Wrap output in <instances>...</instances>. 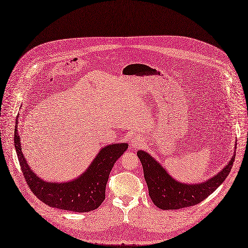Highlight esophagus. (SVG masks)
<instances>
[{"label": "esophagus", "mask_w": 248, "mask_h": 248, "mask_svg": "<svg viewBox=\"0 0 248 248\" xmlns=\"http://www.w3.org/2000/svg\"><path fill=\"white\" fill-rule=\"evenodd\" d=\"M142 144H143V140L140 139V138H137V137L134 138L131 141V146L133 148H138L140 146H142Z\"/></svg>", "instance_id": "1"}]
</instances>
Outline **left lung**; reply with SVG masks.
Listing matches in <instances>:
<instances>
[{"mask_svg":"<svg viewBox=\"0 0 248 248\" xmlns=\"http://www.w3.org/2000/svg\"><path fill=\"white\" fill-rule=\"evenodd\" d=\"M235 153L234 151L228 164L218 174L198 185L181 184L172 178L165 168L145 151H138L137 155L143 165L149 196L155 206L161 210H178L200 203L216 190L230 173Z\"/></svg>","mask_w":248,"mask_h":248,"instance_id":"left-lung-1","label":"left lung"}]
</instances>
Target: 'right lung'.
<instances>
[{
  "label": "right lung",
  "mask_w": 248,
  "mask_h": 248,
  "mask_svg": "<svg viewBox=\"0 0 248 248\" xmlns=\"http://www.w3.org/2000/svg\"><path fill=\"white\" fill-rule=\"evenodd\" d=\"M18 116L15 124L14 144L19 164L29 188L49 207L77 213L97 209L105 199V186L110 171L128 145L111 144L103 147L90 166L79 177L67 182H47L38 177L26 162L18 134Z\"/></svg>",
  "instance_id": "1"
}]
</instances>
